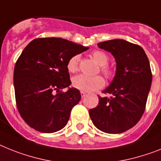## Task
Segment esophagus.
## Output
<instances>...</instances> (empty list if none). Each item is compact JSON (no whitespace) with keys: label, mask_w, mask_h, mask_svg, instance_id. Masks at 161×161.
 Returning a JSON list of instances; mask_svg holds the SVG:
<instances>
[{"label":"esophagus","mask_w":161,"mask_h":161,"mask_svg":"<svg viewBox=\"0 0 161 161\" xmlns=\"http://www.w3.org/2000/svg\"><path fill=\"white\" fill-rule=\"evenodd\" d=\"M81 97H84L85 96H86V92H81Z\"/></svg>","instance_id":"obj_1"}]
</instances>
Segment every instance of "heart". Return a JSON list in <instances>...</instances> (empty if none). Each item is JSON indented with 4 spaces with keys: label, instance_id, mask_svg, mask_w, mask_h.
Masks as SVG:
<instances>
[{
    "label": "heart",
    "instance_id": "heart-1",
    "mask_svg": "<svg viewBox=\"0 0 161 161\" xmlns=\"http://www.w3.org/2000/svg\"><path fill=\"white\" fill-rule=\"evenodd\" d=\"M92 57L93 60L100 65V71L107 79H112L114 76V70L111 67L108 65V62L110 58L106 52L102 51H95L92 53ZM79 61L80 55H74L69 60L67 63V68L71 73H76L79 69ZM105 81L103 78L100 75L96 76H86L80 74L73 78V86L75 88L82 92H90L96 91L104 87Z\"/></svg>",
    "mask_w": 161,
    "mask_h": 161
}]
</instances>
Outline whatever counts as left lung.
<instances>
[{
	"mask_svg": "<svg viewBox=\"0 0 161 161\" xmlns=\"http://www.w3.org/2000/svg\"><path fill=\"white\" fill-rule=\"evenodd\" d=\"M98 47L114 55L116 73L103 91L110 97H99V103L89 114L104 133H124L136 125L145 111L152 81L149 60L140 46L122 39L102 42Z\"/></svg>",
	"mask_w": 161,
	"mask_h": 161,
	"instance_id": "left-lung-1",
	"label": "left lung"
}]
</instances>
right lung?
I'll return each mask as SVG.
<instances>
[{
  "mask_svg": "<svg viewBox=\"0 0 161 161\" xmlns=\"http://www.w3.org/2000/svg\"><path fill=\"white\" fill-rule=\"evenodd\" d=\"M88 47L60 37H40L24 49L15 63L14 86L19 113L28 126L41 133L60 130L81 99L71 84L67 63Z\"/></svg>",
  "mask_w": 161,
  "mask_h": 161,
  "instance_id": "obj_1",
  "label": "right lung"
}]
</instances>
